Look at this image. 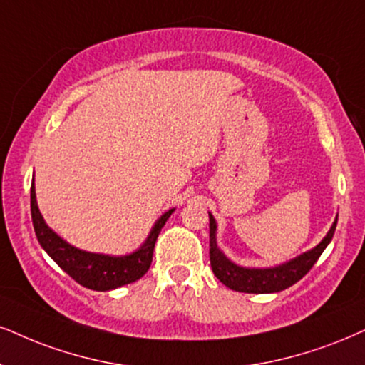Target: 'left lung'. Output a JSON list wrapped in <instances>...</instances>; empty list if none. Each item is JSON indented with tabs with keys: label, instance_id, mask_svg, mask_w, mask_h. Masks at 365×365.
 Listing matches in <instances>:
<instances>
[{
	"label": "left lung",
	"instance_id": "8db88e82",
	"mask_svg": "<svg viewBox=\"0 0 365 365\" xmlns=\"http://www.w3.org/2000/svg\"><path fill=\"white\" fill-rule=\"evenodd\" d=\"M210 215V262L213 269L215 276L223 282L225 286L230 287L238 292H252V294H267V292H279L284 291L287 287L296 284L301 277L308 274L309 269L313 267L318 257L327 249L334 238L336 220L331 223L330 230L323 240L312 250L303 252L298 257L287 260L272 267H244L238 265L223 254L217 242V220L211 213Z\"/></svg>",
	"mask_w": 365,
	"mask_h": 365
}]
</instances>
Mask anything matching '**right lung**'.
Returning <instances> with one entry per match:
<instances>
[{"label":"right lung","mask_w":365,"mask_h":365,"mask_svg":"<svg viewBox=\"0 0 365 365\" xmlns=\"http://www.w3.org/2000/svg\"><path fill=\"white\" fill-rule=\"evenodd\" d=\"M30 208L35 235H37V240L42 245V249L76 282L93 291H111L138 281L150 267L157 237H159L162 227L175 210L170 208L164 215H160V218L154 223L152 230L148 232L145 242L137 250H133L132 254L108 255L78 249L62 237H58L45 223L42 213H40L37 195H35V184H31L30 190Z\"/></svg>","instance_id":"1"}]
</instances>
